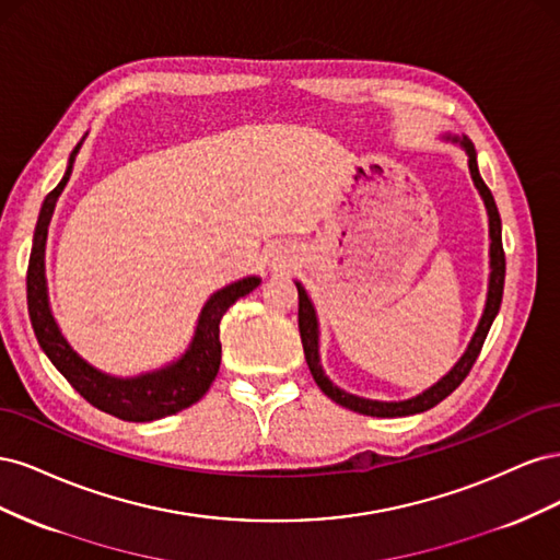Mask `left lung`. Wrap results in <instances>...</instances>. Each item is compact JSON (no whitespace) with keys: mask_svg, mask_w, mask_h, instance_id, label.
I'll list each match as a JSON object with an SVG mask.
<instances>
[{"mask_svg":"<svg viewBox=\"0 0 560 560\" xmlns=\"http://www.w3.org/2000/svg\"><path fill=\"white\" fill-rule=\"evenodd\" d=\"M446 140L457 142L469 159V173L474 179V186H477L483 202H486V210H488V229H490V278H488V299H486V308L483 315L479 319V327L474 331L471 341L465 350V354L457 364L448 371V374L434 383L425 393L411 397V399H404V401H376V399H364L358 395H350L346 389L336 387L327 376L325 371H322L319 364V329H317V315L313 303L303 290L301 282H296V290H299V331H301V343H303V352H306V362L311 374L317 383V387L325 393L329 399H334L336 404L346 406L350 411H358L362 416H374V418H399V416H413V413H422L432 409L442 399H446L453 389L460 385L469 369L477 362L479 352L483 348V341L488 336L490 325H493V319L500 311V303H502V290H504V249H502V222H500V212L495 206V198L490 194V189L486 186V182L479 175V165H477V151H474V144L465 138H455V135H446Z\"/></svg>","mask_w":560,"mask_h":560,"instance_id":"1","label":"left lung"}]
</instances>
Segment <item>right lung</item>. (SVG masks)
I'll return each instance as SVG.
<instances>
[{
  "label": "right lung",
  "instance_id": "right-lung-1",
  "mask_svg": "<svg viewBox=\"0 0 560 560\" xmlns=\"http://www.w3.org/2000/svg\"><path fill=\"white\" fill-rule=\"evenodd\" d=\"M79 147L81 142L72 151L65 177L60 179L56 189L46 196L37 219L35 241H32V254L27 266V311L32 329H35V336L42 350L46 352V358L54 362V366L67 378V383H70L89 404H93L95 409L128 422H149L173 416L186 409V406L196 404L210 389L219 371V362H222L219 322H222L224 313L235 301L249 294L252 290H257L261 280L257 276H249L238 282H231L224 290L214 292L200 311L189 350H186L177 362L167 364L159 371H151V374H142L135 378H116L103 374V371H97L86 360L79 358L72 346L65 341L54 315H50L44 276L48 224L50 217H54L58 196L62 194L65 184L70 182Z\"/></svg>",
  "mask_w": 560,
  "mask_h": 560
}]
</instances>
